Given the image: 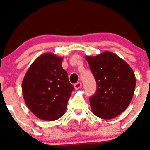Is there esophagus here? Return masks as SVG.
I'll return each instance as SVG.
<instances>
[{
	"label": "esophagus",
	"mask_w": 150,
	"mask_h": 150,
	"mask_svg": "<svg viewBox=\"0 0 150 150\" xmlns=\"http://www.w3.org/2000/svg\"><path fill=\"white\" fill-rule=\"evenodd\" d=\"M74 87H75V89H80L81 87H82V83H81V82H77V83L74 85Z\"/></svg>",
	"instance_id": "1"
}]
</instances>
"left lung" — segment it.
<instances>
[{
  "label": "left lung",
  "mask_w": 150,
  "mask_h": 150,
  "mask_svg": "<svg viewBox=\"0 0 150 150\" xmlns=\"http://www.w3.org/2000/svg\"><path fill=\"white\" fill-rule=\"evenodd\" d=\"M97 89L89 98L92 112L102 119H112L125 111L135 92L133 70L116 54L104 51L95 56H86Z\"/></svg>",
  "instance_id": "1"
}]
</instances>
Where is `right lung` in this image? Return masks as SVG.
I'll list each match as a JSON object with an SVG mask.
<instances>
[{"label":"right lung","instance_id":"right-lung-1","mask_svg":"<svg viewBox=\"0 0 150 150\" xmlns=\"http://www.w3.org/2000/svg\"><path fill=\"white\" fill-rule=\"evenodd\" d=\"M62 62L63 57L43 53L32 63L22 80L24 100L42 120L52 121L63 116L74 89Z\"/></svg>","mask_w":150,"mask_h":150}]
</instances>
